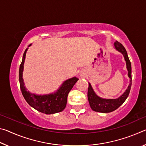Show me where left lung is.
<instances>
[{"label":"left lung","mask_w":146,"mask_h":146,"mask_svg":"<svg viewBox=\"0 0 146 146\" xmlns=\"http://www.w3.org/2000/svg\"><path fill=\"white\" fill-rule=\"evenodd\" d=\"M115 48L117 51L122 54L125 62H126V68L128 71V76L130 78L129 84L128 88L122 95L115 99H106L98 97L97 94L93 91L92 87L89 83V87L88 90V98L90 103V107L93 111L100 113H110L117 110L126 100L129 95L131 87V64L128 57L127 51L122 44L116 41L114 43Z\"/></svg>","instance_id":"1"}]
</instances>
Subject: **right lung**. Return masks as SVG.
Here are the masks:
<instances>
[{
    "label": "right lung",
    "mask_w": 146,
    "mask_h": 146,
    "mask_svg": "<svg viewBox=\"0 0 146 146\" xmlns=\"http://www.w3.org/2000/svg\"><path fill=\"white\" fill-rule=\"evenodd\" d=\"M31 45V44L29 45L28 47ZM27 50H28V48L24 51L23 60L19 68L20 86H21V90L24 98H25L28 104L32 108L45 114H54V113L62 111L65 109L66 104H67L68 93H70L75 83L77 82L78 78L73 77L64 81L62 86L58 88V90L54 93L39 95L30 93L29 91H27V89L24 86L23 78L24 64Z\"/></svg>",
    "instance_id": "right-lung-1"
}]
</instances>
